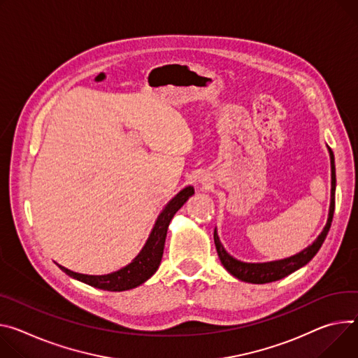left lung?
I'll return each mask as SVG.
<instances>
[{"label":"left lung","instance_id":"1","mask_svg":"<svg viewBox=\"0 0 358 358\" xmlns=\"http://www.w3.org/2000/svg\"><path fill=\"white\" fill-rule=\"evenodd\" d=\"M329 154H330V162H331V197H330V208H329V217L327 222L324 225L322 231L318 234V237L304 250L300 252L282 258V259H275V262H268V263H244L240 262V259L234 258L229 252L225 251L224 245L220 241L217 229L214 230V243L215 248L218 252V257L221 259V264L224 268L229 271L231 275L236 278L251 282V284H266V282H273L277 280H281L291 273L297 271L299 268L304 267L307 263H310L313 257L318 252L321 248L324 240H326L329 230L331 227L333 215H334V207H336V164H334V154L331 148L327 145Z\"/></svg>","mask_w":358,"mask_h":358}]
</instances>
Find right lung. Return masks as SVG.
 Segmentation results:
<instances>
[{
    "label": "right lung",
    "mask_w": 358,
    "mask_h": 358,
    "mask_svg": "<svg viewBox=\"0 0 358 358\" xmlns=\"http://www.w3.org/2000/svg\"><path fill=\"white\" fill-rule=\"evenodd\" d=\"M194 194V187L188 185L182 188L177 196H174L167 206L162 208L159 215L155 220V224L152 227V230L138 252V255L133 259L131 263L127 264L125 267L110 273L104 275H88V274H80L74 273L66 267H62L58 264V267L66 273L67 275L85 282L91 287L95 288H101L107 291H125V289H131L143 282H145L150 277L154 275V273L158 270L162 252H164V244H166V237H167V230L170 221L173 220L174 214L187 203V200Z\"/></svg>",
    "instance_id": "add662e5"
}]
</instances>
